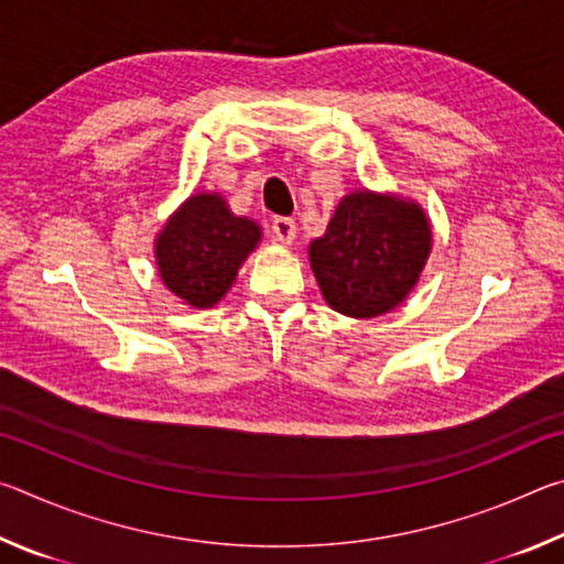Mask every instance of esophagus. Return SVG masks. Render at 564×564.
<instances>
[{
  "mask_svg": "<svg viewBox=\"0 0 564 564\" xmlns=\"http://www.w3.org/2000/svg\"><path fill=\"white\" fill-rule=\"evenodd\" d=\"M273 238L275 241H281V243H293L295 241V231H299V228H295V221L293 218H275L273 221Z\"/></svg>",
  "mask_w": 564,
  "mask_h": 564,
  "instance_id": "1",
  "label": "esophagus"
}]
</instances>
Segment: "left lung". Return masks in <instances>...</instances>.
<instances>
[{
	"label": "left lung",
	"instance_id": "obj_1",
	"mask_svg": "<svg viewBox=\"0 0 564 564\" xmlns=\"http://www.w3.org/2000/svg\"><path fill=\"white\" fill-rule=\"evenodd\" d=\"M431 251L433 228L423 206L358 188L340 198L326 234L313 238L308 261L333 311L378 318L408 299Z\"/></svg>",
	"mask_w": 564,
	"mask_h": 564
}]
</instances>
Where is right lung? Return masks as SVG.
I'll return each instance as SVG.
<instances>
[{
	"label": "right lung",
	"instance_id": "right-lung-1",
	"mask_svg": "<svg viewBox=\"0 0 564 564\" xmlns=\"http://www.w3.org/2000/svg\"><path fill=\"white\" fill-rule=\"evenodd\" d=\"M261 236V226L248 216H236L221 194L196 191L154 238L161 281L191 308H214Z\"/></svg>",
	"mask_w": 564,
	"mask_h": 564
}]
</instances>
